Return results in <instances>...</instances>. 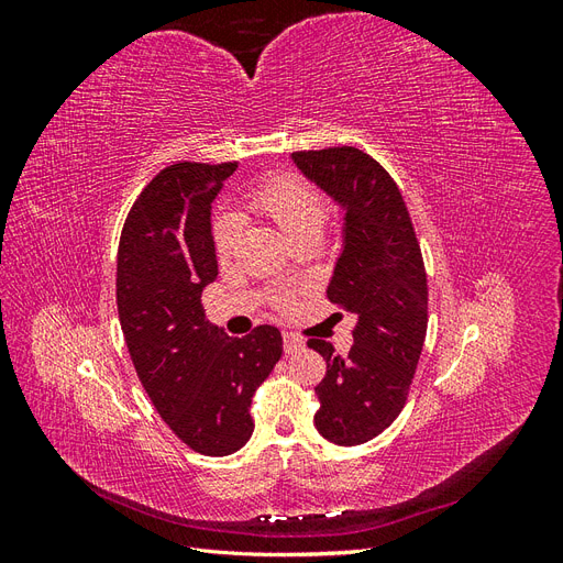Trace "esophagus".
<instances>
[{
  "mask_svg": "<svg viewBox=\"0 0 563 563\" xmlns=\"http://www.w3.org/2000/svg\"><path fill=\"white\" fill-rule=\"evenodd\" d=\"M282 340H284V352L286 354H294V352H298L302 347V338L291 333V331H284Z\"/></svg>",
  "mask_w": 563,
  "mask_h": 563,
  "instance_id": "34e87169",
  "label": "esophagus"
}]
</instances>
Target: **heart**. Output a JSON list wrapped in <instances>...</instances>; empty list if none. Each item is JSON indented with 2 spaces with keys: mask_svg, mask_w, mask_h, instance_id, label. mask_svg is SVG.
<instances>
[{
  "mask_svg": "<svg viewBox=\"0 0 563 563\" xmlns=\"http://www.w3.org/2000/svg\"><path fill=\"white\" fill-rule=\"evenodd\" d=\"M242 207L255 216L272 220L294 244L308 236H317L327 220V199L319 187L300 174L277 172L249 185L242 197ZM213 251L218 261H228L240 240V223L234 218H220L213 223ZM294 298L288 294L272 296L277 310L291 308Z\"/></svg>",
  "mask_w": 563,
  "mask_h": 563,
  "instance_id": "b5f03b06",
  "label": "heart"
}]
</instances>
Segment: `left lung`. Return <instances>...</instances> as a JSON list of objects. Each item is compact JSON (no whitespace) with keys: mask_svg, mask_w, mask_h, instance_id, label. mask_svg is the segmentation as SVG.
I'll return each instance as SVG.
<instances>
[{"mask_svg":"<svg viewBox=\"0 0 563 563\" xmlns=\"http://www.w3.org/2000/svg\"><path fill=\"white\" fill-rule=\"evenodd\" d=\"M302 174L345 207V249L329 284L335 308L354 312L347 356L310 338L327 362L314 387L317 430L356 446L387 430L408 399L428 335V275L406 201L380 162L343 145L294 152Z\"/></svg>","mask_w":563,"mask_h":563,"instance_id":"8db88e82","label":"left lung"}]
</instances>
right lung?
<instances>
[{
  "label": "right lung",
  "instance_id": "obj_1",
  "mask_svg": "<svg viewBox=\"0 0 563 563\" xmlns=\"http://www.w3.org/2000/svg\"><path fill=\"white\" fill-rule=\"evenodd\" d=\"M236 162H178L152 178L124 220L117 310L135 373L174 434L201 455L240 451L251 401L282 356V333L228 338L207 321L203 286L218 275L211 201Z\"/></svg>",
  "mask_w": 563,
  "mask_h": 563
}]
</instances>
